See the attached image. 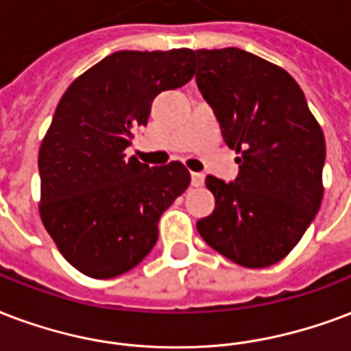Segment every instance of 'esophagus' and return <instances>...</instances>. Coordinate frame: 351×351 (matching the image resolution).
Returning <instances> with one entry per match:
<instances>
[{"mask_svg":"<svg viewBox=\"0 0 351 351\" xmlns=\"http://www.w3.org/2000/svg\"><path fill=\"white\" fill-rule=\"evenodd\" d=\"M191 184H193L195 187H199L204 184V175L202 173H191Z\"/></svg>","mask_w":351,"mask_h":351,"instance_id":"obj_1","label":"esophagus"}]
</instances>
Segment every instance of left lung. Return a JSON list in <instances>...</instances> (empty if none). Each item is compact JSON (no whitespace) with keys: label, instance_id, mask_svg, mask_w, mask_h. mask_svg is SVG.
Instances as JSON below:
<instances>
[{"label":"left lung","instance_id":"obj_1","mask_svg":"<svg viewBox=\"0 0 351 351\" xmlns=\"http://www.w3.org/2000/svg\"><path fill=\"white\" fill-rule=\"evenodd\" d=\"M193 57L197 86L241 154L234 182L206 178L215 210L197 230L224 258L263 269L296 247L320 208L324 134L285 69L237 47Z\"/></svg>","mask_w":351,"mask_h":351}]
</instances>
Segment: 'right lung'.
Masks as SVG:
<instances>
[{"instance_id": "add662e5", "label": "right lung", "mask_w": 351, "mask_h": 351, "mask_svg": "<svg viewBox=\"0 0 351 351\" xmlns=\"http://www.w3.org/2000/svg\"><path fill=\"white\" fill-rule=\"evenodd\" d=\"M195 75L193 51H117L60 99L38 152L40 217L77 271H130L158 241V221L189 186L180 162L149 167L125 149L158 93Z\"/></svg>"}]
</instances>
